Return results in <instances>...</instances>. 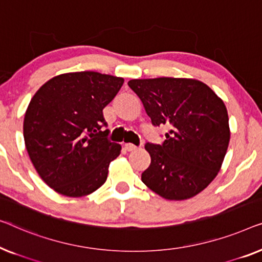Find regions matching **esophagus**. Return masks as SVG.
<instances>
[{"mask_svg":"<svg viewBox=\"0 0 262 262\" xmlns=\"http://www.w3.org/2000/svg\"><path fill=\"white\" fill-rule=\"evenodd\" d=\"M124 148H126V150H128V152H132V150H135L138 147L133 145V143H126V145H124Z\"/></svg>","mask_w":262,"mask_h":262,"instance_id":"esophagus-1","label":"esophagus"}]
</instances>
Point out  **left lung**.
<instances>
[{"mask_svg": "<svg viewBox=\"0 0 262 262\" xmlns=\"http://www.w3.org/2000/svg\"><path fill=\"white\" fill-rule=\"evenodd\" d=\"M153 126H167L163 145L146 143L150 165L145 185L168 201L202 192L222 167L230 140L226 104L205 83L192 78L132 79Z\"/></svg>", "mask_w": 262, "mask_h": 262, "instance_id": "obj_1", "label": "left lung"}]
</instances>
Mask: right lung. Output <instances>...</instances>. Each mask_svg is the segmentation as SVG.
Returning a JSON list of instances; mask_svg holds the SVG:
<instances>
[{
    "instance_id": "obj_1",
    "label": "right lung",
    "mask_w": 262,
    "mask_h": 262,
    "mask_svg": "<svg viewBox=\"0 0 262 262\" xmlns=\"http://www.w3.org/2000/svg\"><path fill=\"white\" fill-rule=\"evenodd\" d=\"M123 83L99 72H69L47 80L32 97L24 120L26 149L56 192L83 197L105 183L122 147L106 140L103 109Z\"/></svg>"
}]
</instances>
